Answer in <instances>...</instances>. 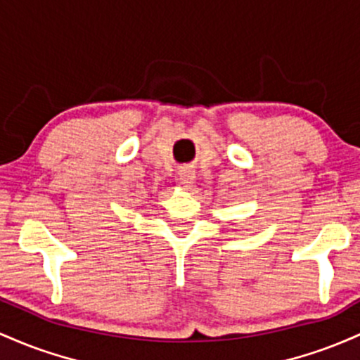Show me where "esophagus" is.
<instances>
[{"label": "esophagus", "mask_w": 360, "mask_h": 360, "mask_svg": "<svg viewBox=\"0 0 360 360\" xmlns=\"http://www.w3.org/2000/svg\"><path fill=\"white\" fill-rule=\"evenodd\" d=\"M179 176H180L181 187H185V188H191L193 185V181H195V172L188 167L181 168L179 172Z\"/></svg>", "instance_id": "esophagus-1"}]
</instances>
